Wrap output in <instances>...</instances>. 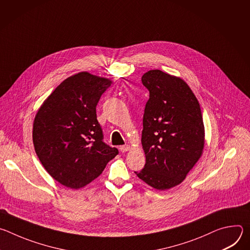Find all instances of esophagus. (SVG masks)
Here are the masks:
<instances>
[{
	"mask_svg": "<svg viewBox=\"0 0 250 250\" xmlns=\"http://www.w3.org/2000/svg\"><path fill=\"white\" fill-rule=\"evenodd\" d=\"M129 149H130V146H127V145H125V146H120V150H121L122 152H126V151H128Z\"/></svg>",
	"mask_w": 250,
	"mask_h": 250,
	"instance_id": "1",
	"label": "esophagus"
}]
</instances>
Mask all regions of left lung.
I'll return each mask as SVG.
<instances>
[{
    "label": "left lung",
    "instance_id": "8db88e82",
    "mask_svg": "<svg viewBox=\"0 0 250 250\" xmlns=\"http://www.w3.org/2000/svg\"><path fill=\"white\" fill-rule=\"evenodd\" d=\"M149 91L141 144L146 162L134 173L157 190L179 185L202 155L205 127L200 104L181 78L161 70L141 77Z\"/></svg>",
    "mask_w": 250,
    "mask_h": 250
}]
</instances>
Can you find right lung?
Instances as JSON below:
<instances>
[{
    "label": "right lung",
    "mask_w": 250,
    "mask_h": 250,
    "mask_svg": "<svg viewBox=\"0 0 250 250\" xmlns=\"http://www.w3.org/2000/svg\"><path fill=\"white\" fill-rule=\"evenodd\" d=\"M112 84L80 72L64 80L43 102L34 118L35 152L54 180L71 189L91 183L119 154L104 142L96 106Z\"/></svg>",
    "instance_id": "right-lung-1"
}]
</instances>
